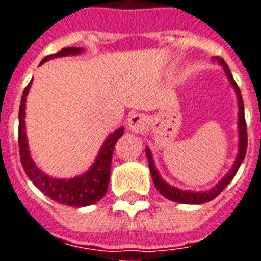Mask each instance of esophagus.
<instances>
[{
  "instance_id": "34e87169",
  "label": "esophagus",
  "mask_w": 261,
  "mask_h": 261,
  "mask_svg": "<svg viewBox=\"0 0 261 261\" xmlns=\"http://www.w3.org/2000/svg\"><path fill=\"white\" fill-rule=\"evenodd\" d=\"M146 118L142 114H133L128 118V128L135 133H140L146 129Z\"/></svg>"
}]
</instances>
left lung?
<instances>
[{"label":"left lung","instance_id":"obj_1","mask_svg":"<svg viewBox=\"0 0 261 261\" xmlns=\"http://www.w3.org/2000/svg\"><path fill=\"white\" fill-rule=\"evenodd\" d=\"M213 60H217V63L220 64L224 72H226L227 78L230 81L231 86L234 88L235 95H237V100H238V154H237V158H235L234 164L231 166V169L227 172V175L223 177V179L219 181V183L212 187L207 191H190V190H181L177 189V187H173L165 181L160 176V172L156 170L155 164H154V160H152V154L150 151V148L146 147V154L147 160H148V165H150V172H151L152 181L155 184L156 190L160 191V194H162L164 197L170 199V201H175V202L179 203H189V205H199V203H205L212 201L219 195V194L226 189L228 183L231 180L234 179L235 173L240 169L241 164L244 162V158L246 155V147H248V135H246V122H245V113H244V101H242V96H241V91L237 82L234 81L232 78V74H231L230 68L227 66V63L221 58H213Z\"/></svg>","mask_w":261,"mask_h":261}]
</instances>
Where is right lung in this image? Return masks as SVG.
<instances>
[{
  "mask_svg": "<svg viewBox=\"0 0 261 261\" xmlns=\"http://www.w3.org/2000/svg\"><path fill=\"white\" fill-rule=\"evenodd\" d=\"M84 50L82 48H64L60 52L49 55L42 59L41 64L49 60V59L62 58V56H71V55H80ZM31 82L26 86L23 92L20 100V109H19V151H20V161L23 169L29 176V179L34 183L37 189H40L42 193L54 199L55 202L63 203L67 206H89L106 195L107 187L110 181V170H111V158L114 152L115 143L123 135V128L117 129L115 132L109 135L103 146L99 150V154L96 156L95 162L92 164L89 169L85 173L75 176L72 179H55L50 176L45 175L44 172L38 169L35 162L31 158L29 143H27L26 135V97L30 91Z\"/></svg>",
  "mask_w": 261,
  "mask_h": 261,
  "instance_id": "obj_1",
  "label": "right lung"
}]
</instances>
